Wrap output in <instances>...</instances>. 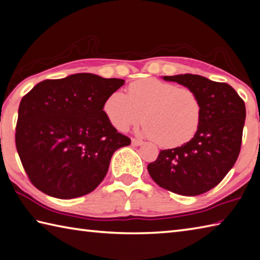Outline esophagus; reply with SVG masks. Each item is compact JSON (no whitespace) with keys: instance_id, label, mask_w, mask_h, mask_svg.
<instances>
[{"instance_id":"1","label":"esophagus","mask_w":260,"mask_h":260,"mask_svg":"<svg viewBox=\"0 0 260 260\" xmlns=\"http://www.w3.org/2000/svg\"><path fill=\"white\" fill-rule=\"evenodd\" d=\"M143 142L141 140H138V139H132V145L133 146H140L142 145Z\"/></svg>"}]
</instances>
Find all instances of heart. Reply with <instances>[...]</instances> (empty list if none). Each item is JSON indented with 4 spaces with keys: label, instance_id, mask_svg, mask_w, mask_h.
Instances as JSON below:
<instances>
[{
    "label": "heart",
    "instance_id": "b5f03b06",
    "mask_svg": "<svg viewBox=\"0 0 260 260\" xmlns=\"http://www.w3.org/2000/svg\"><path fill=\"white\" fill-rule=\"evenodd\" d=\"M103 111L120 132L136 124L142 114L139 133L162 148H176L192 140L202 119V103L194 91L157 78L132 83L127 95L121 91L111 93Z\"/></svg>",
    "mask_w": 260,
    "mask_h": 260
}]
</instances>
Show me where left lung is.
Segmentation results:
<instances>
[{
    "mask_svg": "<svg viewBox=\"0 0 260 260\" xmlns=\"http://www.w3.org/2000/svg\"><path fill=\"white\" fill-rule=\"evenodd\" d=\"M194 91L202 103V119L194 138L174 149L161 150L148 165L153 181L181 196H199L215 187L239 157L245 106L231 85L192 74L164 76Z\"/></svg>",
    "mask_w": 260,
    "mask_h": 260,
    "instance_id": "obj_1",
    "label": "left lung"
}]
</instances>
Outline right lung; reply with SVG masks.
Instances as JSON below:
<instances>
[{
    "mask_svg": "<svg viewBox=\"0 0 260 260\" xmlns=\"http://www.w3.org/2000/svg\"><path fill=\"white\" fill-rule=\"evenodd\" d=\"M124 79L88 73L46 79L21 99L16 146L30 182L45 194L74 199L95 190L115 151L131 144L103 105Z\"/></svg>",
    "mask_w": 260,
    "mask_h": 260,
    "instance_id": "right-lung-1",
    "label": "right lung"
}]
</instances>
